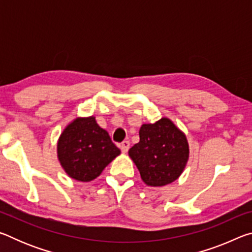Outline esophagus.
Returning <instances> with one entry per match:
<instances>
[{
  "label": "esophagus",
  "instance_id": "esophagus-1",
  "mask_svg": "<svg viewBox=\"0 0 252 252\" xmlns=\"http://www.w3.org/2000/svg\"><path fill=\"white\" fill-rule=\"evenodd\" d=\"M120 149H121V151L123 153H126L127 150H129V149H130V142L129 141H123L120 144Z\"/></svg>",
  "mask_w": 252,
  "mask_h": 252
}]
</instances>
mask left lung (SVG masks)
Segmentation results:
<instances>
[{"instance_id": "obj_1", "label": "left lung", "mask_w": 252, "mask_h": 252, "mask_svg": "<svg viewBox=\"0 0 252 252\" xmlns=\"http://www.w3.org/2000/svg\"><path fill=\"white\" fill-rule=\"evenodd\" d=\"M140 141L129 150V157L149 187H163L181 176L189 159L187 136L168 118L144 123Z\"/></svg>"}]
</instances>
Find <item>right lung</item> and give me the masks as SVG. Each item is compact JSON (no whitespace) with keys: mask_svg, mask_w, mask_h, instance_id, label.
I'll return each instance as SVG.
<instances>
[{"mask_svg":"<svg viewBox=\"0 0 252 252\" xmlns=\"http://www.w3.org/2000/svg\"><path fill=\"white\" fill-rule=\"evenodd\" d=\"M120 153L94 117L74 119L58 140V159L63 170L81 182L94 180Z\"/></svg>","mask_w":252,"mask_h":252,"instance_id":"1","label":"right lung"}]
</instances>
